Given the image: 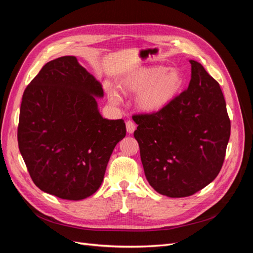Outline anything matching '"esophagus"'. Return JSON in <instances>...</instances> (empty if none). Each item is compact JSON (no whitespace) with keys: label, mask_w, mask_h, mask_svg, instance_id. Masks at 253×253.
Instances as JSON below:
<instances>
[{"label":"esophagus","mask_w":253,"mask_h":253,"mask_svg":"<svg viewBox=\"0 0 253 253\" xmlns=\"http://www.w3.org/2000/svg\"><path fill=\"white\" fill-rule=\"evenodd\" d=\"M126 131L128 134H132L135 129H136V125L135 122L132 120H126Z\"/></svg>","instance_id":"1"}]
</instances>
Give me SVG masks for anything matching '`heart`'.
<instances>
[{
  "instance_id": "obj_1",
  "label": "heart",
  "mask_w": 253,
  "mask_h": 253,
  "mask_svg": "<svg viewBox=\"0 0 253 253\" xmlns=\"http://www.w3.org/2000/svg\"><path fill=\"white\" fill-rule=\"evenodd\" d=\"M183 83L182 76L175 68L151 66L141 68L125 80V86L137 95V104L142 111L157 112L169 104L178 94ZM110 98L119 103L116 89H110Z\"/></svg>"
}]
</instances>
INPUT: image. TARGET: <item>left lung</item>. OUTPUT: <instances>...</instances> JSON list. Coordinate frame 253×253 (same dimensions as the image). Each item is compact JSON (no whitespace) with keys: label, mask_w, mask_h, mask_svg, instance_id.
Listing matches in <instances>:
<instances>
[{"label":"left lung","mask_w":253,"mask_h":253,"mask_svg":"<svg viewBox=\"0 0 253 253\" xmlns=\"http://www.w3.org/2000/svg\"><path fill=\"white\" fill-rule=\"evenodd\" d=\"M190 63L186 90L158 112L133 116L145 177L169 197L193 195L215 179L230 137L218 82L197 61Z\"/></svg>","instance_id":"obj_1"}]
</instances>
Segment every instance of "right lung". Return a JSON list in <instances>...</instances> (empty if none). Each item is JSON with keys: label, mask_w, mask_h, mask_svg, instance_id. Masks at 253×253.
I'll return each mask as SVG.
<instances>
[{"label": "right lung", "mask_w": 253, "mask_h": 253, "mask_svg": "<svg viewBox=\"0 0 253 253\" xmlns=\"http://www.w3.org/2000/svg\"><path fill=\"white\" fill-rule=\"evenodd\" d=\"M102 85L74 56L49 61L24 90L18 143L35 185L80 201L101 186L114 148L126 136L122 119L103 118Z\"/></svg>", "instance_id": "right-lung-1"}]
</instances>
